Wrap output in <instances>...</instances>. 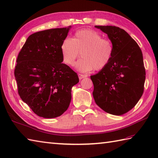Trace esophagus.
<instances>
[{
	"label": "esophagus",
	"mask_w": 158,
	"mask_h": 158,
	"mask_svg": "<svg viewBox=\"0 0 158 158\" xmlns=\"http://www.w3.org/2000/svg\"><path fill=\"white\" fill-rule=\"evenodd\" d=\"M78 76H79V79H82L85 78V77H88L87 74H79Z\"/></svg>",
	"instance_id": "obj_1"
}]
</instances>
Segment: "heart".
Here are the masks:
<instances>
[{
    "label": "heart",
    "mask_w": 158,
    "mask_h": 158,
    "mask_svg": "<svg viewBox=\"0 0 158 158\" xmlns=\"http://www.w3.org/2000/svg\"><path fill=\"white\" fill-rule=\"evenodd\" d=\"M60 49L63 61L68 65H73L81 53L82 58L76 67L81 72L104 69L110 62L114 50L110 40L90 29L78 30L72 39L65 38Z\"/></svg>",
    "instance_id": "1"
}]
</instances>
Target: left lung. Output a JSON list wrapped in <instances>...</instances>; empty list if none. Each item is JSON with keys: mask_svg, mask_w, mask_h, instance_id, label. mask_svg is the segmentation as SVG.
<instances>
[{"mask_svg": "<svg viewBox=\"0 0 158 158\" xmlns=\"http://www.w3.org/2000/svg\"><path fill=\"white\" fill-rule=\"evenodd\" d=\"M108 34L113 55L106 67L90 76L93 97L103 110L121 115L137 104L144 93L146 71L142 50L124 30L95 25Z\"/></svg>", "mask_w": 158, "mask_h": 158, "instance_id": "8db88e82", "label": "left lung"}]
</instances>
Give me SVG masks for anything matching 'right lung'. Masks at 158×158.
<instances>
[{
  "label": "right lung",
  "instance_id": "1",
  "mask_svg": "<svg viewBox=\"0 0 158 158\" xmlns=\"http://www.w3.org/2000/svg\"><path fill=\"white\" fill-rule=\"evenodd\" d=\"M70 27L31 34L17 57L14 76L19 96L44 118H54L66 111L71 89L79 81L75 72L62 64L60 47Z\"/></svg>",
  "mask_w": 158,
  "mask_h": 158
}]
</instances>
